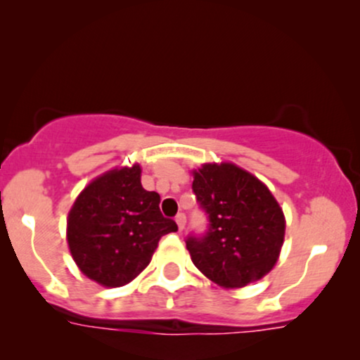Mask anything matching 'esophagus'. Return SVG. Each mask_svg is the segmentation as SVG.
I'll return each mask as SVG.
<instances>
[{
  "instance_id": "34e87169",
  "label": "esophagus",
  "mask_w": 360,
  "mask_h": 360,
  "mask_svg": "<svg viewBox=\"0 0 360 360\" xmlns=\"http://www.w3.org/2000/svg\"><path fill=\"white\" fill-rule=\"evenodd\" d=\"M175 221L176 225H179V230L181 232V230L185 229V225H187V217H185V214H179L175 217Z\"/></svg>"
}]
</instances>
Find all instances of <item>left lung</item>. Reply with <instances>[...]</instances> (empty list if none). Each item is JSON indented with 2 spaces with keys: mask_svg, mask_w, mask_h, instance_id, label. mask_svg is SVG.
Returning a JSON list of instances; mask_svg holds the SVG:
<instances>
[{
  "mask_svg": "<svg viewBox=\"0 0 360 360\" xmlns=\"http://www.w3.org/2000/svg\"><path fill=\"white\" fill-rule=\"evenodd\" d=\"M193 193L208 217L203 235H188L192 262L224 288H240L267 275L285 235L283 212L257 176L233 163L193 170Z\"/></svg>",
  "mask_w": 360,
  "mask_h": 360,
  "instance_id": "8db88e82",
  "label": "left lung"
}]
</instances>
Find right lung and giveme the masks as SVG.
Wrapping results in <instances>:
<instances>
[{"label": "right lung", "instance_id": "obj_1", "mask_svg": "<svg viewBox=\"0 0 360 360\" xmlns=\"http://www.w3.org/2000/svg\"><path fill=\"white\" fill-rule=\"evenodd\" d=\"M140 165L113 168L85 187L66 221L78 269L103 287L131 282L163 235L179 227L160 212V195L141 187Z\"/></svg>", "mask_w": 360, "mask_h": 360}]
</instances>
